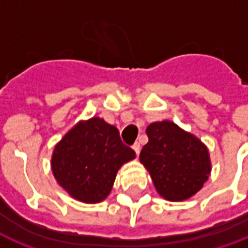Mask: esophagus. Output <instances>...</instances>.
Listing matches in <instances>:
<instances>
[{
    "instance_id": "1",
    "label": "esophagus",
    "mask_w": 248,
    "mask_h": 248,
    "mask_svg": "<svg viewBox=\"0 0 248 248\" xmlns=\"http://www.w3.org/2000/svg\"><path fill=\"white\" fill-rule=\"evenodd\" d=\"M132 149L135 151V154H137L138 156V155L140 154V144H139V143H135V144L132 145Z\"/></svg>"
}]
</instances>
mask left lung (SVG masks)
I'll use <instances>...</instances> for the list:
<instances>
[{"label":"left lung","mask_w":248,"mask_h":248,"mask_svg":"<svg viewBox=\"0 0 248 248\" xmlns=\"http://www.w3.org/2000/svg\"><path fill=\"white\" fill-rule=\"evenodd\" d=\"M145 132L148 143L139 160L158 195L169 202H182L200 191L212 170L207 145L168 120L151 124Z\"/></svg>","instance_id":"8db88e82"}]
</instances>
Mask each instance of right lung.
Listing matches in <instances>:
<instances>
[{
	"label": "right lung",
	"mask_w": 248,
	"mask_h": 248,
	"mask_svg": "<svg viewBox=\"0 0 248 248\" xmlns=\"http://www.w3.org/2000/svg\"><path fill=\"white\" fill-rule=\"evenodd\" d=\"M135 158L118 128L100 117L79 121L54 145L50 168L58 185L78 202L101 203L121 166Z\"/></svg>",
	"instance_id": "right-lung-1"
}]
</instances>
